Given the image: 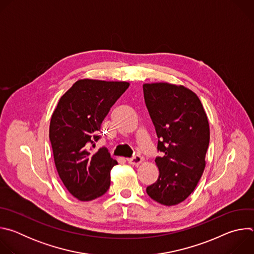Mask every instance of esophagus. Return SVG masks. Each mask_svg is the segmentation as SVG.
<instances>
[{
	"label": "esophagus",
	"instance_id": "1",
	"mask_svg": "<svg viewBox=\"0 0 254 254\" xmlns=\"http://www.w3.org/2000/svg\"><path fill=\"white\" fill-rule=\"evenodd\" d=\"M127 162L130 165H132V166H137V165H139L142 162V157L136 155V156H134V157H132L130 159H127Z\"/></svg>",
	"mask_w": 254,
	"mask_h": 254
}]
</instances>
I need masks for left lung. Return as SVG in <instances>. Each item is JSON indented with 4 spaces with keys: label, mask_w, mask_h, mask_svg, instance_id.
I'll use <instances>...</instances> for the list:
<instances>
[{
    "label": "left lung",
    "mask_w": 254,
    "mask_h": 254,
    "mask_svg": "<svg viewBox=\"0 0 254 254\" xmlns=\"http://www.w3.org/2000/svg\"><path fill=\"white\" fill-rule=\"evenodd\" d=\"M142 88L159 137L158 151L163 153L155 160L159 179L147 193L162 205L174 206L191 195L204 172L208 119L197 94L183 85L157 82Z\"/></svg>",
    "instance_id": "1"
}]
</instances>
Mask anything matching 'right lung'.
I'll return each mask as SVG.
<instances>
[{
  "label": "right lung",
  "mask_w": 254,
  "mask_h": 254,
  "mask_svg": "<svg viewBox=\"0 0 254 254\" xmlns=\"http://www.w3.org/2000/svg\"><path fill=\"white\" fill-rule=\"evenodd\" d=\"M128 86L126 81L80 79L61 96L52 115L54 163L66 189L80 201L94 200L111 186V170L118 162L105 148H92L102 121Z\"/></svg>",
  "instance_id": "add662e5"
}]
</instances>
